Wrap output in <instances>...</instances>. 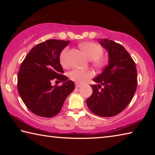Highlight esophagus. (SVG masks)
<instances>
[{
	"label": "esophagus",
	"instance_id": "obj_1",
	"mask_svg": "<svg viewBox=\"0 0 155 155\" xmlns=\"http://www.w3.org/2000/svg\"><path fill=\"white\" fill-rule=\"evenodd\" d=\"M81 86V84L80 83H75V87H76V88H78Z\"/></svg>",
	"mask_w": 155,
	"mask_h": 155
}]
</instances>
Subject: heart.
Here are the masks:
<instances>
[{"label": "heart", "instance_id": "b5f03b06", "mask_svg": "<svg viewBox=\"0 0 155 155\" xmlns=\"http://www.w3.org/2000/svg\"><path fill=\"white\" fill-rule=\"evenodd\" d=\"M80 47L82 51L85 52L87 58L90 60H94V64L98 67L103 66L105 64L106 60L102 58L104 50L103 48L98 44L94 42H85L81 44ZM68 48L63 50L60 54V62L63 66H66ZM91 77V72L87 70L74 69L69 72V77L71 80L77 81V83H83L86 79Z\"/></svg>", "mask_w": 155, "mask_h": 155}]
</instances>
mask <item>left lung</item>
Instances as JSON below:
<instances>
[{"mask_svg": "<svg viewBox=\"0 0 155 155\" xmlns=\"http://www.w3.org/2000/svg\"><path fill=\"white\" fill-rule=\"evenodd\" d=\"M108 52V65L93 81V92L86 101L94 114L112 117L122 112L135 93L137 85L136 65L132 57L121 44L108 39H98ZM104 87H101V85Z\"/></svg>", "mask_w": 155, "mask_h": 155, "instance_id": "8db88e82", "label": "left lung"}]
</instances>
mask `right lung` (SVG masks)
Segmentation results:
<instances>
[{
  "label": "right lung",
  "mask_w": 155,
  "mask_h": 155,
  "mask_svg": "<svg viewBox=\"0 0 155 155\" xmlns=\"http://www.w3.org/2000/svg\"><path fill=\"white\" fill-rule=\"evenodd\" d=\"M70 41L48 40L31 50L20 67L18 90L25 105L37 115L52 117L58 114L74 83L63 75L60 54ZM56 80L61 86H52Z\"/></svg>",
  "instance_id": "obj_1"
}]
</instances>
